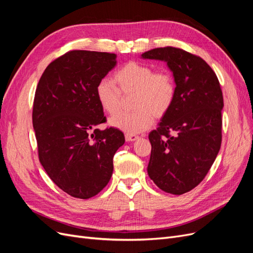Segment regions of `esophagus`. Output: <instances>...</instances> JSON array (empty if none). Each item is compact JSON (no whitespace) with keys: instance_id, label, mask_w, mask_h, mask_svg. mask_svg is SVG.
<instances>
[{"instance_id":"34e87169","label":"esophagus","mask_w":253,"mask_h":253,"mask_svg":"<svg viewBox=\"0 0 253 253\" xmlns=\"http://www.w3.org/2000/svg\"><path fill=\"white\" fill-rule=\"evenodd\" d=\"M139 137L138 136H136V135H132V134H126V141H135V140H137L138 139Z\"/></svg>"}]
</instances>
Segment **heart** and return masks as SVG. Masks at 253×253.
Instances as JSON below:
<instances>
[{"mask_svg":"<svg viewBox=\"0 0 253 253\" xmlns=\"http://www.w3.org/2000/svg\"><path fill=\"white\" fill-rule=\"evenodd\" d=\"M112 81L102 79L96 86V97L101 109L109 115L117 114L122 96L134 95L135 111L121 113L110 125L126 134H138L148 129L155 118H163L170 111L176 97V84L168 71H156L148 64L127 62L114 74Z\"/></svg>","mask_w":253,"mask_h":253,"instance_id":"heart-1","label":"heart"}]
</instances>
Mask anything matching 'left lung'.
Segmentation results:
<instances>
[{"mask_svg": "<svg viewBox=\"0 0 253 253\" xmlns=\"http://www.w3.org/2000/svg\"><path fill=\"white\" fill-rule=\"evenodd\" d=\"M141 58L165 61L173 73L176 97L158 127L149 134L148 174L159 189L180 195L205 178L218 154L223 93L206 61L186 50L159 47Z\"/></svg>", "mask_w": 253, "mask_h": 253, "instance_id": "obj_1", "label": "left lung"}]
</instances>
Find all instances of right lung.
Returning <instances> with one entry per match:
<instances>
[{"instance_id":"add662e5","label":"right lung","mask_w":253,"mask_h":253,"mask_svg":"<svg viewBox=\"0 0 253 253\" xmlns=\"http://www.w3.org/2000/svg\"><path fill=\"white\" fill-rule=\"evenodd\" d=\"M115 53L72 50L46 67L36 89L33 126L40 163L50 179L73 197H93L108 185L113 157L125 143L105 122L96 86L116 66Z\"/></svg>"}]
</instances>
